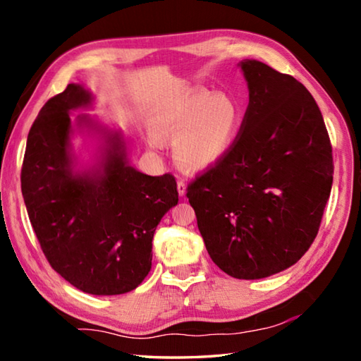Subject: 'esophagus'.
<instances>
[{"mask_svg": "<svg viewBox=\"0 0 361 361\" xmlns=\"http://www.w3.org/2000/svg\"><path fill=\"white\" fill-rule=\"evenodd\" d=\"M176 189H178V195L180 197H185V194H186V185L181 180L176 183Z\"/></svg>", "mask_w": 361, "mask_h": 361, "instance_id": "esophagus-1", "label": "esophagus"}]
</instances>
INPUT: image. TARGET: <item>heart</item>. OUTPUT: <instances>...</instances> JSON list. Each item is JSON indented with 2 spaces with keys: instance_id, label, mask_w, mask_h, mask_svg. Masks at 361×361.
Returning <instances> with one entry per match:
<instances>
[{
  "instance_id": "1",
  "label": "heart",
  "mask_w": 361,
  "mask_h": 361,
  "mask_svg": "<svg viewBox=\"0 0 361 361\" xmlns=\"http://www.w3.org/2000/svg\"><path fill=\"white\" fill-rule=\"evenodd\" d=\"M242 119V105L234 97L190 88L153 105L147 119V142L159 149L161 140L175 141L176 166L188 173H203L216 167L231 150Z\"/></svg>"
}]
</instances>
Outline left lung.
Instances as JSON below:
<instances>
[{
    "instance_id": "8db88e82",
    "label": "left lung",
    "mask_w": 361,
    "mask_h": 361,
    "mask_svg": "<svg viewBox=\"0 0 361 361\" xmlns=\"http://www.w3.org/2000/svg\"><path fill=\"white\" fill-rule=\"evenodd\" d=\"M239 68L250 93L239 136L186 197L214 264L237 279H262L295 265L315 240L332 145L301 82L259 60Z\"/></svg>"
}]
</instances>
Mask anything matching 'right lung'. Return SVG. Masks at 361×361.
<instances>
[{
  "instance_id": "obj_1",
  "label": "right lung",
  "mask_w": 361,
  "mask_h": 361,
  "mask_svg": "<svg viewBox=\"0 0 361 361\" xmlns=\"http://www.w3.org/2000/svg\"><path fill=\"white\" fill-rule=\"evenodd\" d=\"M93 94L79 83L43 105L27 135L21 192L46 259L85 293L122 295L152 268V239L164 214L178 203L171 173L150 176L128 159L121 130L83 113ZM96 139L94 163L80 166L72 136Z\"/></svg>"
}]
</instances>
